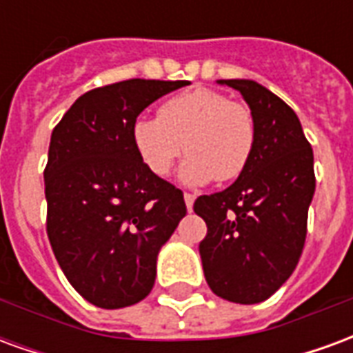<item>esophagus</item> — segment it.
Returning <instances> with one entry per match:
<instances>
[{"label":"esophagus","instance_id":"34e87169","mask_svg":"<svg viewBox=\"0 0 353 353\" xmlns=\"http://www.w3.org/2000/svg\"><path fill=\"white\" fill-rule=\"evenodd\" d=\"M183 199H185V204H187V210H192V204H194V194L192 192H185L183 194Z\"/></svg>","mask_w":353,"mask_h":353}]
</instances>
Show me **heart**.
<instances>
[{
	"mask_svg": "<svg viewBox=\"0 0 353 353\" xmlns=\"http://www.w3.org/2000/svg\"><path fill=\"white\" fill-rule=\"evenodd\" d=\"M132 141L139 159L154 176H168L181 153V168L192 185L236 179L252 161L257 126L244 101L230 100L214 88L196 87L172 96L157 117H139L132 124Z\"/></svg>",
	"mask_w": 353,
	"mask_h": 353,
	"instance_id": "1",
	"label": "heart"
}]
</instances>
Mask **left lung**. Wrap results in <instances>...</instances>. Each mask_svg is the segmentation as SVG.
Listing matches in <instances>:
<instances>
[{
  "label": "left lung",
  "instance_id": "left-lung-1",
  "mask_svg": "<svg viewBox=\"0 0 353 353\" xmlns=\"http://www.w3.org/2000/svg\"><path fill=\"white\" fill-rule=\"evenodd\" d=\"M240 90L255 117L248 168L225 191L194 200L206 221L200 257L210 289L225 301H266L295 270L316 191L314 153L295 111L259 83L221 81Z\"/></svg>",
  "mask_w": 353,
  "mask_h": 353
}]
</instances>
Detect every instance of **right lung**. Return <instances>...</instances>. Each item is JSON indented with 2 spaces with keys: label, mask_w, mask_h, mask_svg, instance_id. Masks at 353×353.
Returning a JSON list of instances; mask_svg holds the SVG:
<instances>
[{
  "label": "right lung",
  "mask_w": 353,
  "mask_h": 353,
  "mask_svg": "<svg viewBox=\"0 0 353 353\" xmlns=\"http://www.w3.org/2000/svg\"><path fill=\"white\" fill-rule=\"evenodd\" d=\"M187 81L130 79L88 90L50 136L47 236L75 291L124 308L154 285L157 255L187 214L183 192L154 176L132 141L143 109Z\"/></svg>",
  "instance_id": "1"
}]
</instances>
